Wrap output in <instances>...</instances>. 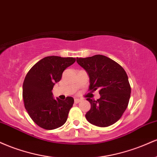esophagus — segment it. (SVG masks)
<instances>
[{
  "label": "esophagus",
  "mask_w": 157,
  "mask_h": 157,
  "mask_svg": "<svg viewBox=\"0 0 157 157\" xmlns=\"http://www.w3.org/2000/svg\"><path fill=\"white\" fill-rule=\"evenodd\" d=\"M81 101L80 99H75V102H76V103H78V102H80Z\"/></svg>",
  "instance_id": "esophagus-1"
}]
</instances>
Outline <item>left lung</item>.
I'll use <instances>...</instances> for the list:
<instances>
[{"label": "left lung", "mask_w": 157, "mask_h": 157, "mask_svg": "<svg viewBox=\"0 0 157 157\" xmlns=\"http://www.w3.org/2000/svg\"><path fill=\"white\" fill-rule=\"evenodd\" d=\"M89 77V89H100V98H87L91 109L86 118L99 127H108L120 120L128 105L131 86L125 71L120 65L104 55L77 58Z\"/></svg>", "instance_id": "left-lung-1"}]
</instances>
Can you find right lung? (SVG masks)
Instances as JSON below:
<instances>
[{"instance_id":"add662e5","label":"right lung","mask_w":157,"mask_h":157,"mask_svg":"<svg viewBox=\"0 0 157 157\" xmlns=\"http://www.w3.org/2000/svg\"><path fill=\"white\" fill-rule=\"evenodd\" d=\"M76 61L73 57L48 56L32 66L23 84L25 109L32 120L40 127L53 130L66 122L74 98L65 100L53 97L52 89L60 80L66 68Z\"/></svg>"}]
</instances>
